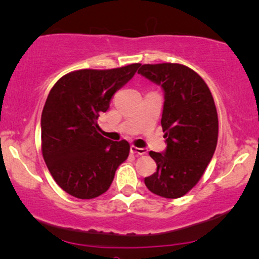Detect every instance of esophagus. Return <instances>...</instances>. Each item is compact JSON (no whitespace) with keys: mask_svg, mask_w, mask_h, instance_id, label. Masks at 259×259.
Wrapping results in <instances>:
<instances>
[{"mask_svg":"<svg viewBox=\"0 0 259 259\" xmlns=\"http://www.w3.org/2000/svg\"><path fill=\"white\" fill-rule=\"evenodd\" d=\"M130 152L136 155H143L147 153V151H146L145 148H139V147H135V146H132V147H130Z\"/></svg>","mask_w":259,"mask_h":259,"instance_id":"esophagus-1","label":"esophagus"}]
</instances>
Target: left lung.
Returning a JSON list of instances; mask_svg holds the SVG:
<instances>
[{
  "label": "left lung",
  "instance_id": "8db88e82",
  "mask_svg": "<svg viewBox=\"0 0 259 259\" xmlns=\"http://www.w3.org/2000/svg\"><path fill=\"white\" fill-rule=\"evenodd\" d=\"M139 73L164 90L161 127L166 149L151 151L157 171L145 185L167 199L187 194L204 175L219 139V116L208 89L199 74L181 64H146Z\"/></svg>",
  "mask_w": 259,
  "mask_h": 259
}]
</instances>
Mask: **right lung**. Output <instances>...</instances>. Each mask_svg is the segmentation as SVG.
Returning <instances> with one entry per match:
<instances>
[{
	"instance_id": "right-lung-1",
	"label": "right lung",
	"mask_w": 259,
	"mask_h": 259,
	"mask_svg": "<svg viewBox=\"0 0 259 259\" xmlns=\"http://www.w3.org/2000/svg\"><path fill=\"white\" fill-rule=\"evenodd\" d=\"M140 66L77 70L62 76L49 92L40 118L43 159L59 187L72 197L104 194L126 160L129 142L104 138L98 118Z\"/></svg>"
}]
</instances>
